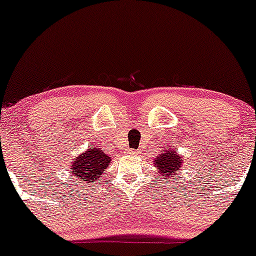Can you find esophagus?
<instances>
[{"mask_svg":"<svg viewBox=\"0 0 256 256\" xmlns=\"http://www.w3.org/2000/svg\"><path fill=\"white\" fill-rule=\"evenodd\" d=\"M129 154H130V155H138V152H136V150H129Z\"/></svg>","mask_w":256,"mask_h":256,"instance_id":"34e87169","label":"esophagus"}]
</instances>
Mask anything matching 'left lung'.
<instances>
[{
	"instance_id": "1",
	"label": "left lung",
	"mask_w": 256,
	"mask_h": 256,
	"mask_svg": "<svg viewBox=\"0 0 256 256\" xmlns=\"http://www.w3.org/2000/svg\"><path fill=\"white\" fill-rule=\"evenodd\" d=\"M184 162V156H180L176 149H163L162 152L157 154L154 158V166L157 169V174L163 177V180L176 177L178 171L182 169ZM180 177V176H178ZM176 180V178H174Z\"/></svg>"
}]
</instances>
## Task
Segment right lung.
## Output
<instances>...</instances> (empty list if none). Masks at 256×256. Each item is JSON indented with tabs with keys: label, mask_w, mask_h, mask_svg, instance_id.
<instances>
[{
	"label": "right lung",
	"mask_w": 256,
	"mask_h": 256,
	"mask_svg": "<svg viewBox=\"0 0 256 256\" xmlns=\"http://www.w3.org/2000/svg\"><path fill=\"white\" fill-rule=\"evenodd\" d=\"M110 160V157L104 154L101 148L92 146L76 157L74 160H72L70 174L76 180L85 182V183H92L99 180L104 171L107 169Z\"/></svg>",
	"instance_id": "1"
}]
</instances>
